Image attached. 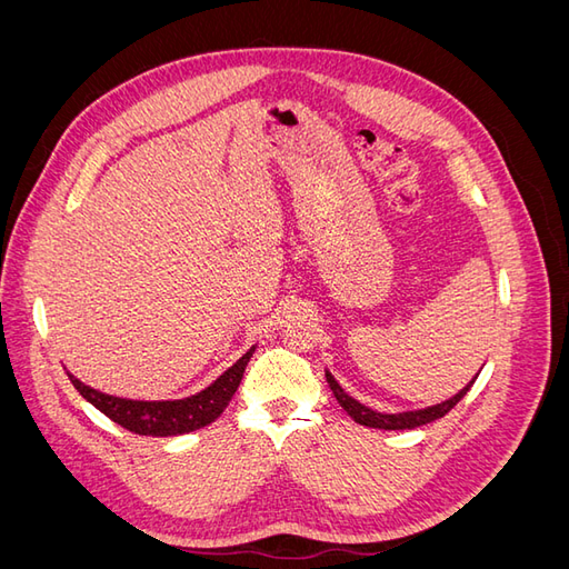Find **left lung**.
<instances>
[{"instance_id":"obj_1","label":"left lung","mask_w":569,"mask_h":569,"mask_svg":"<svg viewBox=\"0 0 569 569\" xmlns=\"http://www.w3.org/2000/svg\"><path fill=\"white\" fill-rule=\"evenodd\" d=\"M479 375V372H477ZM477 375L472 377L470 385H465L456 396H451L449 401H441L437 406H427L420 410H406V412H380V410H372L368 406H363L360 401H356L353 396H349L347 391L341 389V385L335 380V375L330 370H325L327 377V385H330L332 393L337 396L339 406L349 412V416L358 422V425H366V427H375V429H412V427H420L427 422H435L439 418H443L446 412H449L465 393L470 391V387L475 385Z\"/></svg>"}]
</instances>
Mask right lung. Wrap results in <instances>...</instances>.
I'll use <instances>...</instances> for the list:
<instances>
[{"label":"right lung","instance_id":"right-lung-1","mask_svg":"<svg viewBox=\"0 0 569 569\" xmlns=\"http://www.w3.org/2000/svg\"><path fill=\"white\" fill-rule=\"evenodd\" d=\"M253 351L256 347H251L232 368L222 372L213 385L178 401L120 399V396H111L88 387L71 372H68V377H71L73 387L82 393V399H88L97 410L104 412L107 418H111L120 427L130 429V432L142 437H178L194 432V429H201L220 418V412L228 408L239 382H242L244 368Z\"/></svg>","mask_w":569,"mask_h":569}]
</instances>
